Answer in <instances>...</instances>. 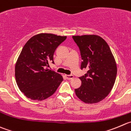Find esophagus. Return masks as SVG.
Returning a JSON list of instances; mask_svg holds the SVG:
<instances>
[{
  "instance_id": "1",
  "label": "esophagus",
  "mask_w": 131,
  "mask_h": 131,
  "mask_svg": "<svg viewBox=\"0 0 131 131\" xmlns=\"http://www.w3.org/2000/svg\"><path fill=\"white\" fill-rule=\"evenodd\" d=\"M66 77L67 79H68V80H71V79H73V78H74V76H73V74H69V75H66Z\"/></svg>"
}]
</instances>
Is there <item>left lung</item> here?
<instances>
[{
	"label": "left lung",
	"mask_w": 131,
	"mask_h": 131,
	"mask_svg": "<svg viewBox=\"0 0 131 131\" xmlns=\"http://www.w3.org/2000/svg\"><path fill=\"white\" fill-rule=\"evenodd\" d=\"M79 48L82 62L81 69L86 74L79 77L81 86L76 95L86 104H95L104 100L115 82L117 68L110 48L102 37L97 35L73 36Z\"/></svg>",
	"instance_id": "obj_1"
}]
</instances>
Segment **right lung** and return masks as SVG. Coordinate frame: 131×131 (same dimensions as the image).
I'll use <instances>...</instances> for the list:
<instances>
[{"instance_id":"add662e5","label":"right lung","mask_w":131,"mask_h":131,"mask_svg":"<svg viewBox=\"0 0 131 131\" xmlns=\"http://www.w3.org/2000/svg\"><path fill=\"white\" fill-rule=\"evenodd\" d=\"M66 39L49 33L33 36L22 48L15 66V78L20 90L28 98L41 101L57 91L63 78L48 69L58 46Z\"/></svg>"}]
</instances>
